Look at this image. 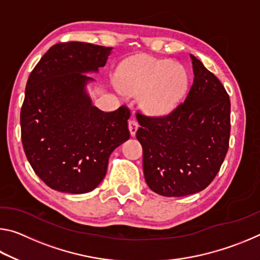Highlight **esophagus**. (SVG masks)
I'll use <instances>...</instances> for the list:
<instances>
[{
  "label": "esophagus",
  "mask_w": 260,
  "mask_h": 260,
  "mask_svg": "<svg viewBox=\"0 0 260 260\" xmlns=\"http://www.w3.org/2000/svg\"><path fill=\"white\" fill-rule=\"evenodd\" d=\"M128 128H129V132H131V135L135 136L136 131H138V128H139L138 121H136L135 119H131L128 121Z\"/></svg>",
  "instance_id": "34e87169"
}]
</instances>
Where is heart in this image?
<instances>
[{
	"instance_id": "b5f03b06",
	"label": "heart",
	"mask_w": 260,
	"mask_h": 260,
	"mask_svg": "<svg viewBox=\"0 0 260 260\" xmlns=\"http://www.w3.org/2000/svg\"><path fill=\"white\" fill-rule=\"evenodd\" d=\"M119 85L128 94H142L143 108L151 114L170 112L182 99L188 74L181 65L169 59L138 57L121 69Z\"/></svg>"
}]
</instances>
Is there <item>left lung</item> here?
Wrapping results in <instances>:
<instances>
[{
  "label": "left lung",
  "instance_id": "1",
  "mask_svg": "<svg viewBox=\"0 0 260 260\" xmlns=\"http://www.w3.org/2000/svg\"><path fill=\"white\" fill-rule=\"evenodd\" d=\"M190 57L195 77L186 100L165 116L136 112L144 178L161 196L203 190L219 172L230 147V96L219 79Z\"/></svg>",
  "mask_w": 260,
  "mask_h": 260
}]
</instances>
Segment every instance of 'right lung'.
Wrapping results in <instances>:
<instances>
[{
  "label": "right lung",
  "instance_id": "obj_1",
  "mask_svg": "<svg viewBox=\"0 0 260 260\" xmlns=\"http://www.w3.org/2000/svg\"><path fill=\"white\" fill-rule=\"evenodd\" d=\"M111 47L56 43L30 72L20 111L21 142L34 172L61 192L85 193L104 179L111 152L129 139L131 111L91 104L86 72L103 68Z\"/></svg>",
  "mask_w": 260,
  "mask_h": 260
}]
</instances>
